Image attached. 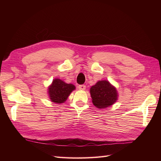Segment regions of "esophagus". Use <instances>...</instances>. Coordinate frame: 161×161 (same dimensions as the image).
Instances as JSON below:
<instances>
[{"label":"esophagus","mask_w":161,"mask_h":161,"mask_svg":"<svg viewBox=\"0 0 161 161\" xmlns=\"http://www.w3.org/2000/svg\"><path fill=\"white\" fill-rule=\"evenodd\" d=\"M86 89V86L84 85H81L79 86V90H82V91H84Z\"/></svg>","instance_id":"obj_1"}]
</instances>
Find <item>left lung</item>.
I'll list each match as a JSON object with an SVG mask.
<instances>
[{
    "label": "left lung",
    "mask_w": 161,
    "mask_h": 161,
    "mask_svg": "<svg viewBox=\"0 0 161 161\" xmlns=\"http://www.w3.org/2000/svg\"><path fill=\"white\" fill-rule=\"evenodd\" d=\"M92 103L97 108L105 109L114 105L118 99L115 87L107 80H99L90 88Z\"/></svg>",
    "instance_id": "obj_1"
}]
</instances>
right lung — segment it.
<instances>
[{"label": "right lung", "mask_w": 161, "mask_h": 161, "mask_svg": "<svg viewBox=\"0 0 161 161\" xmlns=\"http://www.w3.org/2000/svg\"><path fill=\"white\" fill-rule=\"evenodd\" d=\"M76 86L68 84L60 79H54L47 88V95L50 101L56 104L64 103Z\"/></svg>", "instance_id": "1"}]
</instances>
